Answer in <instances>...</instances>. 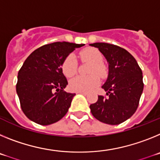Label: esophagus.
<instances>
[{"mask_svg": "<svg viewBox=\"0 0 160 160\" xmlns=\"http://www.w3.org/2000/svg\"><path fill=\"white\" fill-rule=\"evenodd\" d=\"M78 94H83V95H87V93H84V92H78Z\"/></svg>", "mask_w": 160, "mask_h": 160, "instance_id": "34e87169", "label": "esophagus"}]
</instances>
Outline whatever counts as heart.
Listing matches in <instances>:
<instances>
[{
	"mask_svg": "<svg viewBox=\"0 0 160 160\" xmlns=\"http://www.w3.org/2000/svg\"><path fill=\"white\" fill-rule=\"evenodd\" d=\"M80 58L82 62L91 63L88 70L90 75L83 77L78 76L72 79L70 82V89L75 92H90L97 87L100 83L101 78L107 75V69L102 64V55L98 49L94 48H87L80 52ZM62 71L68 78L73 77L78 70V62L73 54L68 55L62 63ZM98 75L97 76V74Z\"/></svg>",
	"mask_w": 160,
	"mask_h": 160,
	"instance_id": "1",
	"label": "heart"
}]
</instances>
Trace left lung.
<instances>
[{"label":"left lung","mask_w":160,"mask_h":160,"mask_svg":"<svg viewBox=\"0 0 160 160\" xmlns=\"http://www.w3.org/2000/svg\"><path fill=\"white\" fill-rule=\"evenodd\" d=\"M99 49L109 65L107 81L102 88L107 97L99 95L90 106L100 122L118 125L131 118L138 108L143 90L142 73L136 60L125 49L103 42L90 44Z\"/></svg>","instance_id":"obj_1"}]
</instances>
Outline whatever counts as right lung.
I'll return each mask as SVG.
<instances>
[{
    "instance_id": "1",
    "label": "right lung",
    "mask_w": 160,
    "mask_h": 160,
    "mask_svg": "<svg viewBox=\"0 0 160 160\" xmlns=\"http://www.w3.org/2000/svg\"><path fill=\"white\" fill-rule=\"evenodd\" d=\"M84 44L58 42L35 49L18 72L16 89L24 114L42 126L58 122L66 115L75 94L63 89L68 82L62 63Z\"/></svg>"
}]
</instances>
